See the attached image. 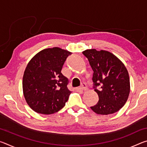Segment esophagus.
<instances>
[{
    "instance_id": "esophagus-1",
    "label": "esophagus",
    "mask_w": 147,
    "mask_h": 147,
    "mask_svg": "<svg viewBox=\"0 0 147 147\" xmlns=\"http://www.w3.org/2000/svg\"><path fill=\"white\" fill-rule=\"evenodd\" d=\"M79 89H80V90H82V91H85V90H87V89H88V87H87V86H86V84H82L81 85V86L79 88Z\"/></svg>"
}]
</instances>
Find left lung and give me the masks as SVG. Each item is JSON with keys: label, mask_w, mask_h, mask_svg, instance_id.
Returning <instances> with one entry per match:
<instances>
[{"label": "left lung", "mask_w": 147, "mask_h": 147, "mask_svg": "<svg viewBox=\"0 0 147 147\" xmlns=\"http://www.w3.org/2000/svg\"><path fill=\"white\" fill-rule=\"evenodd\" d=\"M82 54L93 71V89L99 100L91 108L100 115L118 111L125 104L130 93V78L120 59L106 51L89 49Z\"/></svg>", "instance_id": "8db88e82"}]
</instances>
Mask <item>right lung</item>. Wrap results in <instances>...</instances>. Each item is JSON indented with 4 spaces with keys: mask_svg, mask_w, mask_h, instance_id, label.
Returning a JSON list of instances; mask_svg holds the SVG:
<instances>
[{
    "mask_svg": "<svg viewBox=\"0 0 147 147\" xmlns=\"http://www.w3.org/2000/svg\"><path fill=\"white\" fill-rule=\"evenodd\" d=\"M71 53L58 47L46 49L35 55L27 65L23 79L24 98L37 113L53 114L65 105L71 92L69 80L61 74Z\"/></svg>",
    "mask_w": 147,
    "mask_h": 147,
    "instance_id": "1",
    "label": "right lung"
}]
</instances>
